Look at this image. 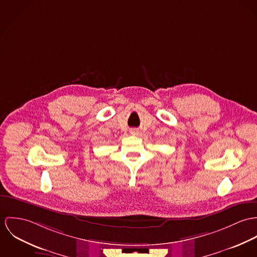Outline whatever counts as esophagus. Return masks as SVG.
Listing matches in <instances>:
<instances>
[{
	"label": "esophagus",
	"mask_w": 257,
	"mask_h": 257,
	"mask_svg": "<svg viewBox=\"0 0 257 257\" xmlns=\"http://www.w3.org/2000/svg\"><path fill=\"white\" fill-rule=\"evenodd\" d=\"M132 133H136V130H133V132Z\"/></svg>",
	"instance_id": "obj_1"
}]
</instances>
